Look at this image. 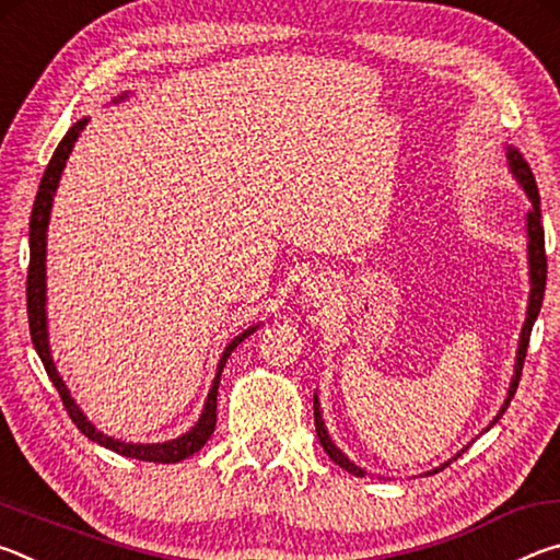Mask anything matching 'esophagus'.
<instances>
[{
    "label": "esophagus",
    "instance_id": "esophagus-1",
    "mask_svg": "<svg viewBox=\"0 0 560 560\" xmlns=\"http://www.w3.org/2000/svg\"><path fill=\"white\" fill-rule=\"evenodd\" d=\"M303 299H306L308 306H324L330 299H334V281L324 273H318V277L308 279L306 287H303Z\"/></svg>",
    "mask_w": 560,
    "mask_h": 560
}]
</instances>
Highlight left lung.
<instances>
[{
	"mask_svg": "<svg viewBox=\"0 0 560 560\" xmlns=\"http://www.w3.org/2000/svg\"><path fill=\"white\" fill-rule=\"evenodd\" d=\"M506 158H509V167L514 177L518 179V185L524 187V192L528 195L530 200V210L526 214V236H528V277H530V293H528V308H526V320H524V328H521V336H518V350H516V368H514V377H511V385H509V397L501 405L499 415L491 420V424H497V420L501 415L506 412V407L511 402V397H514L518 381H521V371H524V358H526V348H528V338H530V328H534V320L538 316V311H541V303H544V291H546V242H544V226H541V200H538V187H536V177L530 173L528 163L524 160V155L518 153L516 148H506ZM314 420H316V434L320 440V447L326 450V454L330 459H334L338 467H343L346 471L355 474V477H365V471L358 467V464L350 462L343 452H340L334 440L328 438V430L324 424V417H320V407H318V395H314ZM464 452V450H462ZM459 457V454H457ZM454 457V459H457ZM452 462V459H450ZM450 462L440 464L438 469H432L428 474H438L440 469L447 467Z\"/></svg>",
	"mask_w": 560,
	"mask_h": 560,
	"instance_id": "obj_1",
	"label": "left lung"
}]
</instances>
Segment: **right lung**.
Masks as SVG:
<instances>
[{
  "instance_id": "1",
  "label": "right lung",
  "mask_w": 560,
  "mask_h": 560,
  "mask_svg": "<svg viewBox=\"0 0 560 560\" xmlns=\"http://www.w3.org/2000/svg\"><path fill=\"white\" fill-rule=\"evenodd\" d=\"M126 98L122 93L120 98ZM91 118H81L79 122H73L66 132L59 148L54 150V155L49 160V165L44 170L39 192H36V200L32 207V220H30V273H26V314H30V334H32V343L39 353L42 363L46 368V375L51 377V383L56 390H59L66 412L73 420L75 428H79L89 440L98 442L101 447L113 450L116 454H122V457L130 459H143V462H155V464H175L183 462L189 454L200 452L205 447V442L212 438L214 424H217V387H220V377H222V368L226 363V358L232 355V350L242 343L246 336H252L259 326L246 328L244 334L236 336L230 346L224 348V353L220 358V365H217V375L212 383V390L207 395L205 410L200 415V420L195 422V428L185 432L183 438L170 440V442H158V444H132V442H122L116 438H108L101 430H96V424H91L86 415L81 412V407L75 405V400L66 387L63 377L59 375L51 358V348H49V328H46V230H49V217H51V205H54V192L59 187L61 173L66 167V160H69L73 143L79 140L83 128L89 126Z\"/></svg>"
}]
</instances>
